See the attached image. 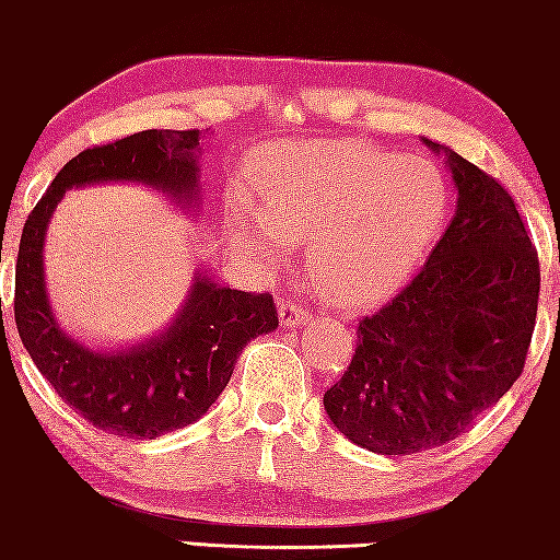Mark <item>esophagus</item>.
<instances>
[{"mask_svg": "<svg viewBox=\"0 0 560 560\" xmlns=\"http://www.w3.org/2000/svg\"><path fill=\"white\" fill-rule=\"evenodd\" d=\"M312 317V312L304 304H293V301H282L280 304V325L282 328H299L306 325V319Z\"/></svg>", "mask_w": 560, "mask_h": 560, "instance_id": "1", "label": "esophagus"}]
</instances>
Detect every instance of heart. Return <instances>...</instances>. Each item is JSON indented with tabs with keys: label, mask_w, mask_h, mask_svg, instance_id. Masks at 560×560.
Returning <instances> with one entry per match:
<instances>
[{
	"label": "heart",
	"mask_w": 560,
	"mask_h": 560,
	"mask_svg": "<svg viewBox=\"0 0 560 560\" xmlns=\"http://www.w3.org/2000/svg\"><path fill=\"white\" fill-rule=\"evenodd\" d=\"M254 192L261 217L232 203L237 246L278 264L285 241H310L314 280L343 304L405 285L450 211L436 163L343 140L267 150L254 166Z\"/></svg>",
	"instance_id": "b5f03b06"
}]
</instances>
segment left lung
<instances>
[{
  "label": "left lung",
  "mask_w": 560,
  "mask_h": 560,
  "mask_svg": "<svg viewBox=\"0 0 560 560\" xmlns=\"http://www.w3.org/2000/svg\"><path fill=\"white\" fill-rule=\"evenodd\" d=\"M444 153L455 219L416 278L360 319L349 368L323 397L336 429L378 455L466 433L518 381L537 323L539 259L516 200L492 174Z\"/></svg>",
  "instance_id": "obj_1"
}]
</instances>
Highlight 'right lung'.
<instances>
[{
	"mask_svg": "<svg viewBox=\"0 0 560 560\" xmlns=\"http://www.w3.org/2000/svg\"><path fill=\"white\" fill-rule=\"evenodd\" d=\"M196 153L200 129H144L94 144L60 168L23 224L15 261V325L23 347L58 397L113 436L155 439L196 423L224 392L243 347L278 328L272 293L235 291L203 275L196 278L172 328L140 347L92 351L52 317L42 248L62 192L94 182L131 179L190 206L198 198Z\"/></svg>",
	"mask_w": 560,
	"mask_h": 560,
	"instance_id": "obj_1",
	"label": "right lung"
}]
</instances>
